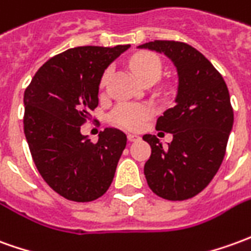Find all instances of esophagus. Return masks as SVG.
Instances as JSON below:
<instances>
[{"instance_id":"esophagus-1","label":"esophagus","mask_w":251,"mask_h":251,"mask_svg":"<svg viewBox=\"0 0 251 251\" xmlns=\"http://www.w3.org/2000/svg\"><path fill=\"white\" fill-rule=\"evenodd\" d=\"M140 136H137V134H134V133H129V134H127V140H129V141H131V143H134V141H138V140H140Z\"/></svg>"}]
</instances>
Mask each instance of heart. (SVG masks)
<instances>
[{"label": "heart", "mask_w": 251, "mask_h": 251, "mask_svg": "<svg viewBox=\"0 0 251 251\" xmlns=\"http://www.w3.org/2000/svg\"><path fill=\"white\" fill-rule=\"evenodd\" d=\"M129 65L133 72L138 76V78L147 83V81H153L159 80L162 75V62L153 54H138L134 55L129 61ZM111 75V71L103 73L101 77V85L107 83L108 77ZM151 110L145 104H138V103H122L118 107L114 110L113 121L117 125L126 127V129H138L143 125L144 121L148 118Z\"/></svg>", "instance_id": "obj_1"}]
</instances>
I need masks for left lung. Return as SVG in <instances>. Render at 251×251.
<instances>
[{"instance_id": "left-lung-1", "label": "left lung", "mask_w": 251, "mask_h": 251, "mask_svg": "<svg viewBox=\"0 0 251 251\" xmlns=\"http://www.w3.org/2000/svg\"><path fill=\"white\" fill-rule=\"evenodd\" d=\"M138 49L164 54L178 75L174 107L156 122V129L171 133L173 141L164 150L156 136H144L152 150L144 175L162 199H192L209 185L226 155L234 124L228 88L215 66L186 43L155 40Z\"/></svg>"}]
</instances>
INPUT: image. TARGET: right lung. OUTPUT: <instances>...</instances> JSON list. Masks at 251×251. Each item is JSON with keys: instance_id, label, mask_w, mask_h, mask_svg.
Wrapping results in <instances>:
<instances>
[{"instance_id": "right-lung-1", "label": "right lung", "mask_w": 251, "mask_h": 251, "mask_svg": "<svg viewBox=\"0 0 251 251\" xmlns=\"http://www.w3.org/2000/svg\"><path fill=\"white\" fill-rule=\"evenodd\" d=\"M129 47L69 49L40 66L24 92V134L35 166L66 200L94 201L113 182L126 134L106 127L94 144L80 127L99 104L104 71Z\"/></svg>"}]
</instances>
